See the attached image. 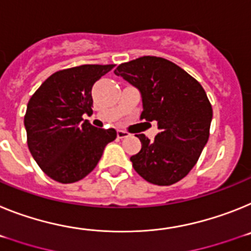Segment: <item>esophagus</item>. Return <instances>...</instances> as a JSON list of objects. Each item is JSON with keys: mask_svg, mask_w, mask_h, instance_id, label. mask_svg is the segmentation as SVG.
Returning a JSON list of instances; mask_svg holds the SVG:
<instances>
[{"mask_svg": "<svg viewBox=\"0 0 251 251\" xmlns=\"http://www.w3.org/2000/svg\"><path fill=\"white\" fill-rule=\"evenodd\" d=\"M126 136H128V132L124 131V130H117V138L124 139L126 138Z\"/></svg>", "mask_w": 251, "mask_h": 251, "instance_id": "obj_1", "label": "esophagus"}]
</instances>
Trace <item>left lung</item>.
Wrapping results in <instances>:
<instances>
[{
	"instance_id": "8db88e82",
	"label": "left lung",
	"mask_w": 251,
	"mask_h": 251,
	"mask_svg": "<svg viewBox=\"0 0 251 251\" xmlns=\"http://www.w3.org/2000/svg\"><path fill=\"white\" fill-rule=\"evenodd\" d=\"M115 74L140 91L141 120L160 130L150 141L136 135L141 150L130 158L136 173L156 186L179 182L195 167L210 136L212 106L197 79L171 60L140 56L120 64Z\"/></svg>"
}]
</instances>
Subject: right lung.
<instances>
[{
    "instance_id": "obj_1",
    "label": "right lung",
    "mask_w": 251,
    "mask_h": 251,
    "mask_svg": "<svg viewBox=\"0 0 251 251\" xmlns=\"http://www.w3.org/2000/svg\"><path fill=\"white\" fill-rule=\"evenodd\" d=\"M115 64H83L51 74L31 96L24 124L27 147L48 177L59 183L83 179L99 164L115 128L91 125L92 87Z\"/></svg>"
}]
</instances>
